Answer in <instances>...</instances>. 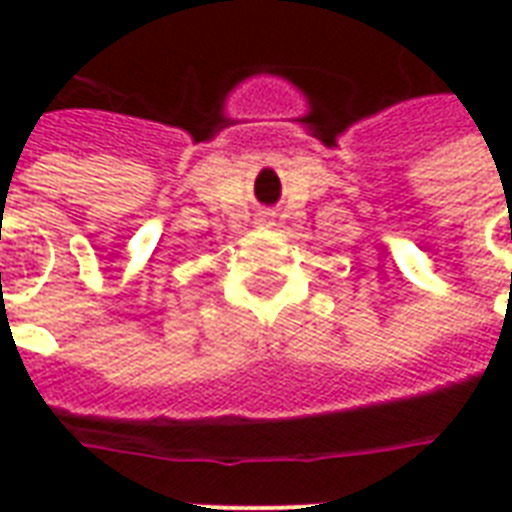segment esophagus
<instances>
[{"label": "esophagus", "instance_id": "1", "mask_svg": "<svg viewBox=\"0 0 512 512\" xmlns=\"http://www.w3.org/2000/svg\"><path fill=\"white\" fill-rule=\"evenodd\" d=\"M260 225H273L271 223V212H263V215H260Z\"/></svg>", "mask_w": 512, "mask_h": 512}]
</instances>
